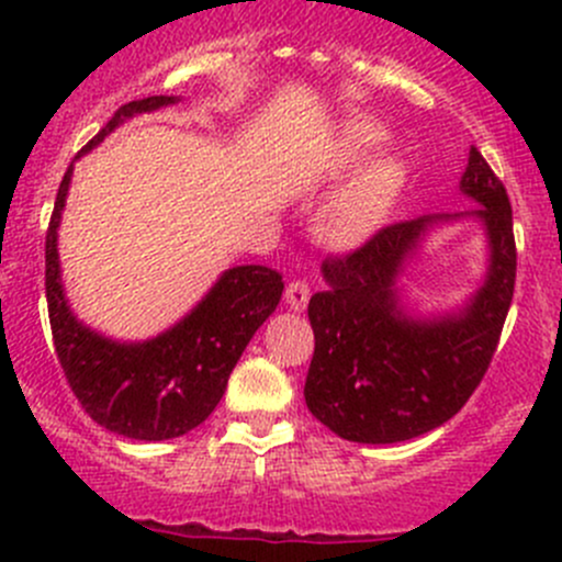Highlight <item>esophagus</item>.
I'll use <instances>...</instances> for the list:
<instances>
[{
  "label": "esophagus",
  "instance_id": "34e87169",
  "mask_svg": "<svg viewBox=\"0 0 562 562\" xmlns=\"http://www.w3.org/2000/svg\"><path fill=\"white\" fill-rule=\"evenodd\" d=\"M285 302L288 307L293 310V313H304L307 310V302H310V285L302 280H293L291 285L285 288Z\"/></svg>",
  "mask_w": 562,
  "mask_h": 562
}]
</instances>
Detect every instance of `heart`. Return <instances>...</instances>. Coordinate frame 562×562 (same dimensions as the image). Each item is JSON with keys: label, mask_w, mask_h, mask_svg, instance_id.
I'll list each match as a JSON object with an SVG mask.
<instances>
[{"label": "heart", "mask_w": 562, "mask_h": 562, "mask_svg": "<svg viewBox=\"0 0 562 562\" xmlns=\"http://www.w3.org/2000/svg\"><path fill=\"white\" fill-rule=\"evenodd\" d=\"M386 130L367 122H345L326 146V176L342 179L351 173L313 217V231L323 247L353 252L370 245L400 212L411 190V162L396 151H381Z\"/></svg>", "instance_id": "heart-1"}]
</instances>
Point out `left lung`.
Returning a JSON list of instances; mask_svg holds the SVG:
<instances>
[{
  "mask_svg": "<svg viewBox=\"0 0 562 562\" xmlns=\"http://www.w3.org/2000/svg\"><path fill=\"white\" fill-rule=\"evenodd\" d=\"M459 192L479 206L389 225L356 252L323 260L326 291L307 310L315 356L304 400L339 438L381 446L432 432L462 411L490 367L517 277L512 203L475 146ZM462 222L485 234V277L457 308L418 314L401 277L435 229Z\"/></svg>",
  "mask_w": 562,
  "mask_h": 562,
  "instance_id": "8db88e82",
  "label": "left lung"
}]
</instances>
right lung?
<instances>
[{
	"label": "right lung",
	"mask_w": 562,
	"mask_h": 562,
	"mask_svg": "<svg viewBox=\"0 0 562 562\" xmlns=\"http://www.w3.org/2000/svg\"><path fill=\"white\" fill-rule=\"evenodd\" d=\"M179 100L151 94L122 105L76 160L103 144L105 135L127 119ZM72 168L76 162L61 179L45 236V299L59 364L72 394L100 427L146 443L179 438L212 416L252 334L280 304L285 282L269 266H234L217 277L190 313L157 337L135 342L105 337L72 313L61 282L59 225Z\"/></svg>",
	"instance_id": "right-lung-1"
}]
</instances>
